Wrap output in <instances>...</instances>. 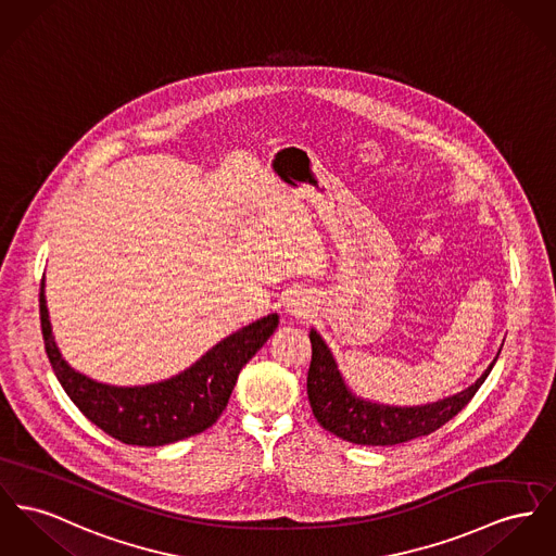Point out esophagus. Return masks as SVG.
I'll return each mask as SVG.
<instances>
[{"mask_svg": "<svg viewBox=\"0 0 556 556\" xmlns=\"http://www.w3.org/2000/svg\"><path fill=\"white\" fill-rule=\"evenodd\" d=\"M309 309H312L309 296L301 295V293H295L287 303V312L293 316H307Z\"/></svg>", "mask_w": 556, "mask_h": 556, "instance_id": "1", "label": "esophagus"}]
</instances>
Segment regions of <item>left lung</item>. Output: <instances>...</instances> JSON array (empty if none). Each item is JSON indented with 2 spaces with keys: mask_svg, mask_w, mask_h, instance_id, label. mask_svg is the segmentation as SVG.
Wrapping results in <instances>:
<instances>
[{
  "mask_svg": "<svg viewBox=\"0 0 556 556\" xmlns=\"http://www.w3.org/2000/svg\"><path fill=\"white\" fill-rule=\"evenodd\" d=\"M312 363L307 370V399L318 424L333 432L334 437L354 444L367 446H390L407 443L419 437H428L439 430L451 417L470 403L482 381L493 369L502 350L481 377L466 390L446 396L443 401L417 405V407H394L370 403L352 392L339 372L333 352L316 329L309 331ZM504 345V343H502Z\"/></svg>",
  "mask_w": 556,
  "mask_h": 556,
  "instance_id": "1",
  "label": "left lung"
}]
</instances>
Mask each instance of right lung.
<instances>
[{
    "label": "right lung",
    "instance_id": "obj_1",
    "mask_svg": "<svg viewBox=\"0 0 556 556\" xmlns=\"http://www.w3.org/2000/svg\"><path fill=\"white\" fill-rule=\"evenodd\" d=\"M39 318L48 361L67 396L97 428L115 441L162 446L211 428L238 381L242 367L278 329V314L222 339L200 361L179 375L148 386H110L72 369L63 358L48 316L43 280L39 289Z\"/></svg>",
    "mask_w": 556,
    "mask_h": 556
}]
</instances>
